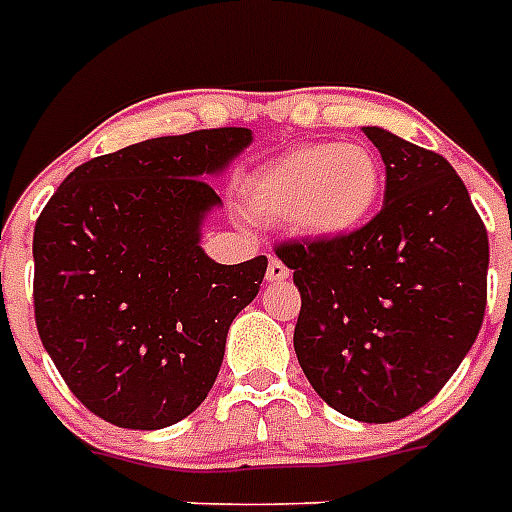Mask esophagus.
<instances>
[{"mask_svg": "<svg viewBox=\"0 0 512 512\" xmlns=\"http://www.w3.org/2000/svg\"><path fill=\"white\" fill-rule=\"evenodd\" d=\"M290 277L288 266L282 263V260H277V257H271L268 260V268H266V279L268 282H274V285H279V282H285V279Z\"/></svg>", "mask_w": 512, "mask_h": 512, "instance_id": "obj_1", "label": "esophagus"}]
</instances>
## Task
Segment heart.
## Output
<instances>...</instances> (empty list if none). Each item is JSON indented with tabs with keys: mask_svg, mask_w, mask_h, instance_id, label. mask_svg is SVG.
<instances>
[{
	"mask_svg": "<svg viewBox=\"0 0 512 512\" xmlns=\"http://www.w3.org/2000/svg\"><path fill=\"white\" fill-rule=\"evenodd\" d=\"M384 183L378 156L365 145L315 142L268 161L246 180L244 208L257 222L288 224L310 238L359 230Z\"/></svg>",
	"mask_w": 512,
	"mask_h": 512,
	"instance_id": "1",
	"label": "heart"
}]
</instances>
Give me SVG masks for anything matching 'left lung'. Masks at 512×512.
Masks as SVG:
<instances>
[{
    "mask_svg": "<svg viewBox=\"0 0 512 512\" xmlns=\"http://www.w3.org/2000/svg\"><path fill=\"white\" fill-rule=\"evenodd\" d=\"M386 167L381 211L340 238L277 244L301 312L293 348L345 417L395 422L458 370L483 326L488 233L450 161L365 128Z\"/></svg>",
    "mask_w": 512,
    "mask_h": 512,
    "instance_id": "obj_1",
    "label": "left lung"
}]
</instances>
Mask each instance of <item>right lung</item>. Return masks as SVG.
I'll return each instance as SVG.
<instances>
[{
    "label": "right lung",
    "instance_id": "add662e5",
    "mask_svg": "<svg viewBox=\"0 0 512 512\" xmlns=\"http://www.w3.org/2000/svg\"><path fill=\"white\" fill-rule=\"evenodd\" d=\"M249 142V128H202L128 145L73 169L40 211L35 323L95 417L158 430L211 392L268 260L222 266L202 252L200 224L222 202L202 178Z\"/></svg>",
    "mask_w": 512,
    "mask_h": 512
}]
</instances>
